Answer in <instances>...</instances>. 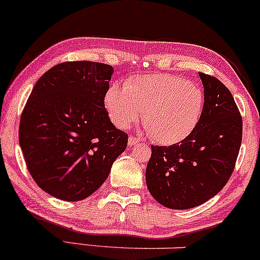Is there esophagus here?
Returning <instances> with one entry per match:
<instances>
[{
  "mask_svg": "<svg viewBox=\"0 0 260 260\" xmlns=\"http://www.w3.org/2000/svg\"><path fill=\"white\" fill-rule=\"evenodd\" d=\"M138 143H139V140H138L137 138H134V137L128 138V145H129V146H134Z\"/></svg>",
  "mask_w": 260,
  "mask_h": 260,
  "instance_id": "1",
  "label": "esophagus"
}]
</instances>
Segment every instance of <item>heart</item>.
<instances>
[{
	"mask_svg": "<svg viewBox=\"0 0 260 260\" xmlns=\"http://www.w3.org/2000/svg\"><path fill=\"white\" fill-rule=\"evenodd\" d=\"M113 122L127 128L143 110V123L157 143L170 145L192 133L203 113L200 88L172 74H147L131 79L123 90L113 85L104 97Z\"/></svg>",
	"mask_w": 260,
	"mask_h": 260,
	"instance_id": "obj_1",
	"label": "heart"
}]
</instances>
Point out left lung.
<instances>
[{
    "label": "left lung",
    "instance_id": "1",
    "mask_svg": "<svg viewBox=\"0 0 260 260\" xmlns=\"http://www.w3.org/2000/svg\"><path fill=\"white\" fill-rule=\"evenodd\" d=\"M204 86L200 120L189 136L170 146H151L146 185L163 206L186 210L221 190L238 158L242 120L231 91L218 79L199 73Z\"/></svg>",
    "mask_w": 260,
    "mask_h": 260
}]
</instances>
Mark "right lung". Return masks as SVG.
Listing matches in <instances>:
<instances>
[{"label":"right lung","mask_w":260,"mask_h":260,"mask_svg":"<svg viewBox=\"0 0 260 260\" xmlns=\"http://www.w3.org/2000/svg\"><path fill=\"white\" fill-rule=\"evenodd\" d=\"M113 73L100 62H63L45 72L29 94L19 143L36 183L55 198H87L126 150L128 136L104 106Z\"/></svg>","instance_id":"obj_1"}]
</instances>
